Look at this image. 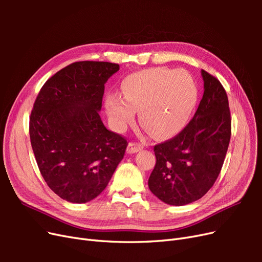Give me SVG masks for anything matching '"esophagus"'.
I'll use <instances>...</instances> for the list:
<instances>
[{
	"label": "esophagus",
	"mask_w": 262,
	"mask_h": 262,
	"mask_svg": "<svg viewBox=\"0 0 262 262\" xmlns=\"http://www.w3.org/2000/svg\"><path fill=\"white\" fill-rule=\"evenodd\" d=\"M142 148H143V146H142L141 144L136 143V142H130V143L128 144V148H126V150H128L129 154H134V153L139 152V150H141Z\"/></svg>",
	"instance_id": "1"
}]
</instances>
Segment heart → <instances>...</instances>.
<instances>
[{
    "instance_id": "b5f03b06",
    "label": "heart",
    "mask_w": 262,
    "mask_h": 262,
    "mask_svg": "<svg viewBox=\"0 0 262 262\" xmlns=\"http://www.w3.org/2000/svg\"><path fill=\"white\" fill-rule=\"evenodd\" d=\"M123 97L109 94L106 110L118 130H123L140 112L142 126L156 138H168L186 124L194 106L196 91L184 70L155 68L140 71L123 82Z\"/></svg>"
}]
</instances>
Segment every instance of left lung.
<instances>
[{
    "mask_svg": "<svg viewBox=\"0 0 262 262\" xmlns=\"http://www.w3.org/2000/svg\"><path fill=\"white\" fill-rule=\"evenodd\" d=\"M203 96L186 128L154 146L155 167L148 188L170 205L199 200L214 185L223 166L231 140L228 98L216 77L201 70Z\"/></svg>",
    "mask_w": 262,
    "mask_h": 262,
    "instance_id": "left-lung-1",
    "label": "left lung"
}]
</instances>
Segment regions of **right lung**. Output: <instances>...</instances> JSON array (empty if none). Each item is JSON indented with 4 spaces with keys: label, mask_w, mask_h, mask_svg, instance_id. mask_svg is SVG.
I'll use <instances>...</instances> for the list:
<instances>
[{
    "label": "right lung",
    "mask_w": 262,
    "mask_h": 262,
    "mask_svg": "<svg viewBox=\"0 0 262 262\" xmlns=\"http://www.w3.org/2000/svg\"><path fill=\"white\" fill-rule=\"evenodd\" d=\"M117 71L116 63L74 62L51 76L36 98L31 147L47 185L63 200L95 199L124 156L128 142L107 130L99 116L105 84Z\"/></svg>",
    "instance_id": "1"
}]
</instances>
